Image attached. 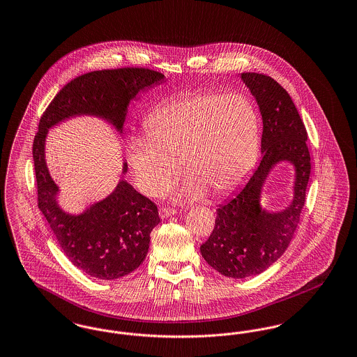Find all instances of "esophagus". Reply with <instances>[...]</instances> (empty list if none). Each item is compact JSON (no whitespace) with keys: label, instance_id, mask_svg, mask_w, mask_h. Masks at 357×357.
<instances>
[{"label":"esophagus","instance_id":"obj_1","mask_svg":"<svg viewBox=\"0 0 357 357\" xmlns=\"http://www.w3.org/2000/svg\"><path fill=\"white\" fill-rule=\"evenodd\" d=\"M175 214H176V210L172 208V207H160V208H159V217H160L162 220L172 217V215H175Z\"/></svg>","mask_w":357,"mask_h":357}]
</instances>
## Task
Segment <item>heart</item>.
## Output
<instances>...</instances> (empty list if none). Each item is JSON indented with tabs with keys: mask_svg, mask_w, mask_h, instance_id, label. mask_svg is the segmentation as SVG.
Wrapping results in <instances>:
<instances>
[{
	"mask_svg": "<svg viewBox=\"0 0 357 357\" xmlns=\"http://www.w3.org/2000/svg\"><path fill=\"white\" fill-rule=\"evenodd\" d=\"M147 134L131 136L126 158L136 187L163 194L179 171L186 178L176 199H199L207 191H233L255 167L261 147V119L243 93H188L153 108Z\"/></svg>",
	"mask_w": 357,
	"mask_h": 357,
	"instance_id": "obj_1",
	"label": "heart"
}]
</instances>
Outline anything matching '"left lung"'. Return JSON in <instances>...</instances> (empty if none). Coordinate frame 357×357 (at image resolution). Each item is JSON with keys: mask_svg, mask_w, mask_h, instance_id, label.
Returning a JSON list of instances; mask_svg holds the SVG:
<instances>
[{"mask_svg": "<svg viewBox=\"0 0 357 357\" xmlns=\"http://www.w3.org/2000/svg\"><path fill=\"white\" fill-rule=\"evenodd\" d=\"M262 116V159L248 182L217 210L213 233L201 246L217 272L245 278L265 272L288 249L305 204L310 155L305 126L288 92L262 73H241ZM288 161L295 171L294 198L282 211L261 207V188L272 169Z\"/></svg>", "mask_w": 357, "mask_h": 357, "instance_id": "1", "label": "left lung"}]
</instances>
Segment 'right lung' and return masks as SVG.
<instances>
[{"label": "right lung", "instance_id": "right-lung-1", "mask_svg": "<svg viewBox=\"0 0 357 357\" xmlns=\"http://www.w3.org/2000/svg\"><path fill=\"white\" fill-rule=\"evenodd\" d=\"M165 75L146 68L93 70L73 79L52 100L34 137L33 160L38 208L50 223L69 261L91 277L116 280L134 272L144 261L150 234L160 222L158 207L120 179L102 201L70 214L57 201L60 188L45 160V142L52 127L77 116L109 123L120 135L130 102L140 92L162 84ZM123 162L121 174H127Z\"/></svg>", "mask_w": 357, "mask_h": 357}]
</instances>
